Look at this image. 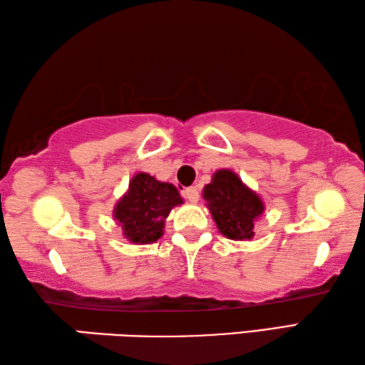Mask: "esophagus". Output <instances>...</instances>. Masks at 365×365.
<instances>
[{"label": "esophagus", "instance_id": "1", "mask_svg": "<svg viewBox=\"0 0 365 365\" xmlns=\"http://www.w3.org/2000/svg\"><path fill=\"white\" fill-rule=\"evenodd\" d=\"M182 195L186 197L189 202H192V203H195L197 200H199V190H197L195 186H190V187L184 189L182 190Z\"/></svg>", "mask_w": 365, "mask_h": 365}]
</instances>
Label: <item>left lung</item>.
<instances>
[{"mask_svg":"<svg viewBox=\"0 0 365 365\" xmlns=\"http://www.w3.org/2000/svg\"><path fill=\"white\" fill-rule=\"evenodd\" d=\"M203 199L222 235L232 240L253 237L255 221L263 215L264 203L232 170L216 171L203 187Z\"/></svg>","mask_w":365,"mask_h":365,"instance_id":"left-lung-1","label":"left lung"}]
</instances>
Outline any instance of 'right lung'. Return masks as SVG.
<instances>
[{
    "label": "right lung",
    "instance_id": "obj_1",
    "mask_svg": "<svg viewBox=\"0 0 365 365\" xmlns=\"http://www.w3.org/2000/svg\"><path fill=\"white\" fill-rule=\"evenodd\" d=\"M178 205H182V197L173 184L157 181L147 173H138L115 205L113 218L133 244H153L163 235L165 220L171 208Z\"/></svg>",
    "mask_w": 365,
    "mask_h": 365
}]
</instances>
